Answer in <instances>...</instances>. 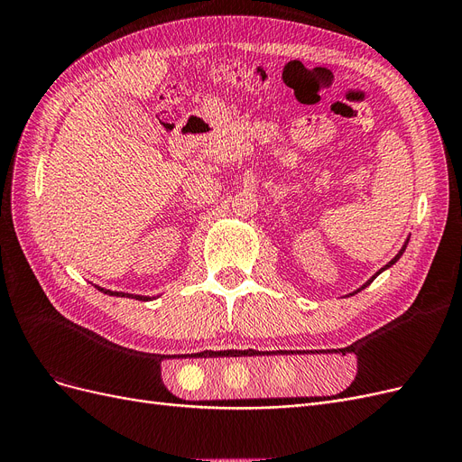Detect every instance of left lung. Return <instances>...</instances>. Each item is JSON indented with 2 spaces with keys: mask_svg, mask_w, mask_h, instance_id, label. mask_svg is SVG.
<instances>
[{
  "mask_svg": "<svg viewBox=\"0 0 462 462\" xmlns=\"http://www.w3.org/2000/svg\"><path fill=\"white\" fill-rule=\"evenodd\" d=\"M407 245H409V241H407V243H404V245H402V248H401V250H399V254H397V256H395V258H393V260H391V262H389V263H387V265H383V268H382V270H380V272H377V273H375V275H380V273H382V272H383V270H387V268H391V265H393V263H395V262H397V260H399V258H401V256H402V253H404V248H407ZM375 275H374V277H372V279H368V282H366V283H365V285H362V287H360V289H356V291H355V292H358V291H362V289H366V287H368V285H370V283H372V282H374V279H375ZM355 292H351V295H355Z\"/></svg>",
  "mask_w": 462,
  "mask_h": 462,
  "instance_id": "left-lung-1",
  "label": "left lung"
}]
</instances>
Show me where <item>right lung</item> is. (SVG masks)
Segmentation results:
<instances>
[{
	"instance_id": "obj_1",
	"label": "right lung",
	"mask_w": 462,
	"mask_h": 462,
	"mask_svg": "<svg viewBox=\"0 0 462 462\" xmlns=\"http://www.w3.org/2000/svg\"><path fill=\"white\" fill-rule=\"evenodd\" d=\"M97 291H102V292H106V295H109V297H129V299H136V300H152L150 297H143V295H129V292H117V291H109V289H104V287H97V285H94Z\"/></svg>"
}]
</instances>
